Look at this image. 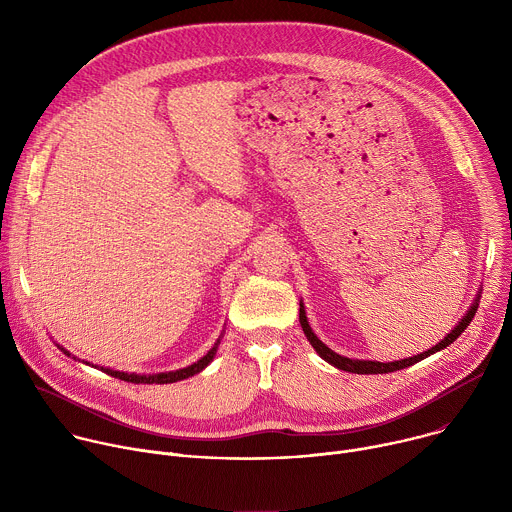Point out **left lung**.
I'll return each instance as SVG.
<instances>
[{"label": "left lung", "instance_id": "obj_1", "mask_svg": "<svg viewBox=\"0 0 512 512\" xmlns=\"http://www.w3.org/2000/svg\"><path fill=\"white\" fill-rule=\"evenodd\" d=\"M480 298V296H478ZM478 298L474 300V304L470 306V310L466 312V316L458 322V326L442 340V342H437L435 346H431L429 350H425V352H421V354H415V356H411V358H403V360H395V362H377V360H354V358H346V356H340V354H336L334 350H330L314 332H312V328H310V324H308V318H306V310H304V304L300 302V324H302V328H304V334H306V338L310 340V344L316 348V352L326 360V362H330L332 367H336V369H340V371H348V373H356V375H383V373H393V371H401V369H405V367H411V364H415V362H419V360H423V358H427L429 354H433V352H440V350H444L446 346H450L468 326H470V322H472V318H474V314H476V310H478Z\"/></svg>", "mask_w": 512, "mask_h": 512}]
</instances>
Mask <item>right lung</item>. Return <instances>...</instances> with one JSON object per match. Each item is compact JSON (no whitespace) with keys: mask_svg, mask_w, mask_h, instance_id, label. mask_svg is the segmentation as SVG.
Instances as JSON below:
<instances>
[{"mask_svg":"<svg viewBox=\"0 0 512 512\" xmlns=\"http://www.w3.org/2000/svg\"><path fill=\"white\" fill-rule=\"evenodd\" d=\"M218 344H221V338H218L216 342H214V346L200 358V360H196L194 364H190V367H186V369H178V371H170V373H158V375H135V373H121V371H113V369H103L101 367V371H105L107 375H111V377H115V379H121V381H127V383H139V385H168V383H176V381H182V379H188V377H194V375H198L202 369H206L208 364H210V360L214 358V354H216V348H218ZM64 350V348H62ZM64 354H68L66 350H64ZM89 364V362H87Z\"/></svg>","mask_w":512,"mask_h":512,"instance_id":"1","label":"right lung"}]
</instances>
